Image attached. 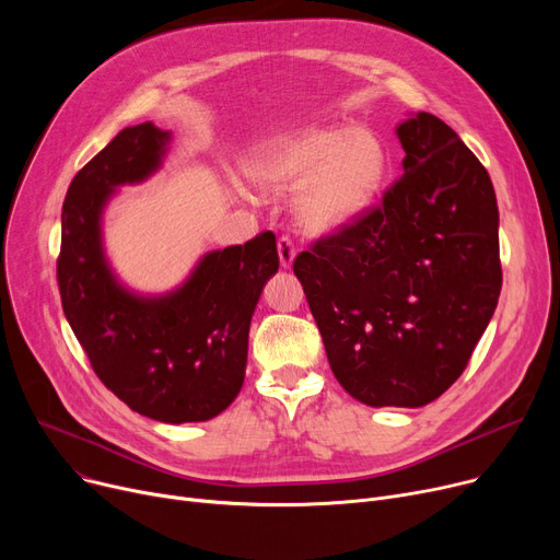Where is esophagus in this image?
Here are the masks:
<instances>
[{
    "label": "esophagus",
    "instance_id": "1",
    "mask_svg": "<svg viewBox=\"0 0 560 560\" xmlns=\"http://www.w3.org/2000/svg\"><path fill=\"white\" fill-rule=\"evenodd\" d=\"M279 260H281V268H290L292 265V260H295V256H298V249H295V243H292L288 235H281L279 238Z\"/></svg>",
    "mask_w": 560,
    "mask_h": 560
}]
</instances>
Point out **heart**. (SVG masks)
Segmentation results:
<instances>
[{
	"mask_svg": "<svg viewBox=\"0 0 560 560\" xmlns=\"http://www.w3.org/2000/svg\"><path fill=\"white\" fill-rule=\"evenodd\" d=\"M388 152L376 133L313 125L277 136L245 163L252 186L270 195L295 190L292 213L308 233H336L359 220L384 188Z\"/></svg>",
	"mask_w": 560,
	"mask_h": 560,
	"instance_id": "b5f03b06",
	"label": "heart"
}]
</instances>
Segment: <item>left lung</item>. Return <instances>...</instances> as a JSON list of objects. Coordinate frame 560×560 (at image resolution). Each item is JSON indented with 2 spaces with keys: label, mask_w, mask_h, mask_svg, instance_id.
<instances>
[{
  "label": "left lung",
  "mask_w": 560,
  "mask_h": 560,
  "mask_svg": "<svg viewBox=\"0 0 560 560\" xmlns=\"http://www.w3.org/2000/svg\"><path fill=\"white\" fill-rule=\"evenodd\" d=\"M401 179L378 209L295 258L338 384L418 408L463 374L502 290L490 176L431 113L397 125Z\"/></svg>",
  "instance_id": "1"
}]
</instances>
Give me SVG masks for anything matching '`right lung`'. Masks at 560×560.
I'll return each instance as SVG.
<instances>
[{
	"mask_svg": "<svg viewBox=\"0 0 560 560\" xmlns=\"http://www.w3.org/2000/svg\"><path fill=\"white\" fill-rule=\"evenodd\" d=\"M172 133L127 127L72 179L61 215L58 290L70 327L102 384L136 413L167 424L206 422L238 397L252 315L279 270L277 238L203 254L163 295H140L113 272L102 218L120 186L161 167Z\"/></svg>",
	"mask_w": 560,
	"mask_h": 560,
	"instance_id": "1",
	"label": "right lung"
}]
</instances>
